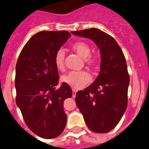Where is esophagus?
<instances>
[{"label":"esophagus","mask_w":149,"mask_h":149,"mask_svg":"<svg viewBox=\"0 0 149 149\" xmlns=\"http://www.w3.org/2000/svg\"><path fill=\"white\" fill-rule=\"evenodd\" d=\"M76 90H73V98H75V97H76Z\"/></svg>","instance_id":"obj_1"}]
</instances>
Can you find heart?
Wrapping results in <instances>:
<instances>
[{"label": "heart", "mask_w": 149, "mask_h": 149, "mask_svg": "<svg viewBox=\"0 0 149 149\" xmlns=\"http://www.w3.org/2000/svg\"><path fill=\"white\" fill-rule=\"evenodd\" d=\"M71 50L76 54L84 59V62L90 67H95L98 64V59L94 56L90 55L91 48L87 42L78 41L71 45ZM65 54L63 50H59L56 53L54 56V63L56 68L60 71L65 70ZM62 81L68 84L75 90H79L85 87L91 81V76L87 72H70L64 75L62 77Z\"/></svg>", "instance_id": "obj_1"}]
</instances>
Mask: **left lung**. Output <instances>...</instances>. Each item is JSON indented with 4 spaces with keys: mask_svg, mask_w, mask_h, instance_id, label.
Returning <instances> with one entry per match:
<instances>
[{
    "mask_svg": "<svg viewBox=\"0 0 149 149\" xmlns=\"http://www.w3.org/2000/svg\"><path fill=\"white\" fill-rule=\"evenodd\" d=\"M92 40L101 53L99 74L94 82L76 94V103L87 127L106 133L117 126L127 107L129 84L126 59L115 39L98 29L71 31Z\"/></svg>",
    "mask_w": 149,
    "mask_h": 149,
    "instance_id": "8db88e82",
    "label": "left lung"
}]
</instances>
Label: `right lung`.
<instances>
[{"label": "right lung", "mask_w": 149, "mask_h": 149, "mask_svg": "<svg viewBox=\"0 0 149 149\" xmlns=\"http://www.w3.org/2000/svg\"><path fill=\"white\" fill-rule=\"evenodd\" d=\"M70 36L67 31L37 33L17 62L16 104L29 129L42 138L58 137L66 126L63 103L73 92L65 82L56 88L59 73L54 56Z\"/></svg>", "instance_id": "add662e5"}]
</instances>
